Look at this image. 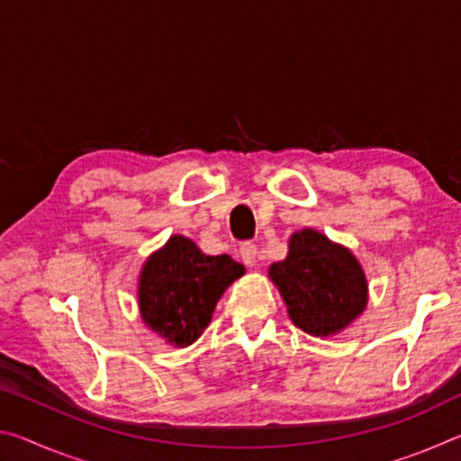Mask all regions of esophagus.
<instances>
[{
	"label": "esophagus",
	"mask_w": 461,
	"mask_h": 461,
	"mask_svg": "<svg viewBox=\"0 0 461 461\" xmlns=\"http://www.w3.org/2000/svg\"><path fill=\"white\" fill-rule=\"evenodd\" d=\"M240 256L241 260H244V264L254 267V264L258 262V248H256V244H252V241H244V244L240 246Z\"/></svg>",
	"instance_id": "esophagus-1"
}]
</instances>
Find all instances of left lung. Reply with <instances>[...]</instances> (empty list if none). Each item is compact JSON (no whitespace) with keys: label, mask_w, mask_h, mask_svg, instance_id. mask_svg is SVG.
I'll return each instance as SVG.
<instances>
[{"label":"left lung","mask_w":461,"mask_h":461,"mask_svg":"<svg viewBox=\"0 0 461 461\" xmlns=\"http://www.w3.org/2000/svg\"><path fill=\"white\" fill-rule=\"evenodd\" d=\"M270 278L293 323L317 338L341 331L368 303V285L352 252L315 230L294 233L286 258L270 267Z\"/></svg>","instance_id":"obj_1"}]
</instances>
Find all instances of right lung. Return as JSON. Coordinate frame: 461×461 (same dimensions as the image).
<instances>
[{"mask_svg":"<svg viewBox=\"0 0 461 461\" xmlns=\"http://www.w3.org/2000/svg\"><path fill=\"white\" fill-rule=\"evenodd\" d=\"M241 275L244 267L228 254L205 256L189 238L173 236L142 268V319L168 343L189 346L212 321L221 293Z\"/></svg>","mask_w":461,"mask_h":461,"instance_id":"obj_1","label":"right lung"}]
</instances>
